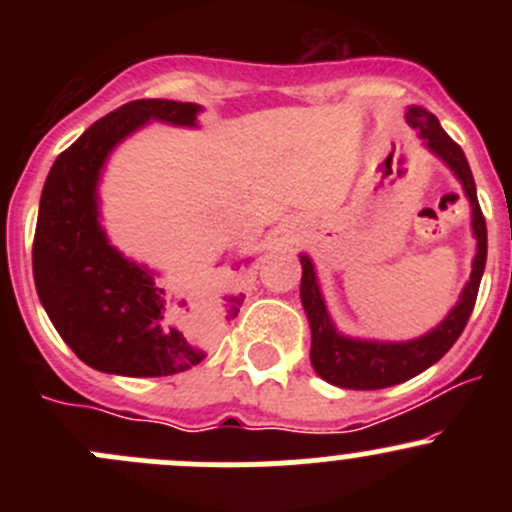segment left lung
Masks as SVG:
<instances>
[{
	"instance_id": "left-lung-1",
	"label": "left lung",
	"mask_w": 512,
	"mask_h": 512,
	"mask_svg": "<svg viewBox=\"0 0 512 512\" xmlns=\"http://www.w3.org/2000/svg\"><path fill=\"white\" fill-rule=\"evenodd\" d=\"M406 123L418 133L421 146L431 156H436L456 175L461 183L463 195L471 205V232L476 240V255L471 262V277L463 285L458 302L453 304L451 312L431 329L416 339L406 342H384V339H366V337H349L339 332L329 314L327 299H324L322 287L317 280V267L307 252H299L302 262V285H299V299H302L304 314H307L309 332H312V359L314 371L329 384L339 389H386L396 386L401 381L414 379L416 374L426 371L428 366L436 364L448 349L456 344L466 327L468 317L476 304L480 277L485 270V255H488V232H485V218L480 213L476 180H473L471 165H468L466 153L461 151L456 141L441 128L438 118L431 111L421 106L406 108Z\"/></svg>"
}]
</instances>
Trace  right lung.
Wrapping results in <instances>:
<instances>
[{"instance_id":"obj_1","label":"right lung","mask_w":512,"mask_h":512,"mask_svg":"<svg viewBox=\"0 0 512 512\" xmlns=\"http://www.w3.org/2000/svg\"><path fill=\"white\" fill-rule=\"evenodd\" d=\"M200 103L143 98L96 121L51 165L34 235V285L44 312L86 366L116 376H170L205 359V319L168 297L160 272L108 237L101 185L111 153L148 123L200 128ZM250 257H240L237 267ZM225 322L242 294H225Z\"/></svg>"}]
</instances>
